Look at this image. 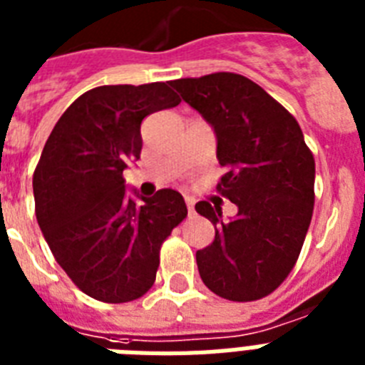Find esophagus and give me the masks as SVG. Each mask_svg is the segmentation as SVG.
I'll list each match as a JSON object with an SVG mask.
<instances>
[{"instance_id":"34e87169","label":"esophagus","mask_w":365,"mask_h":365,"mask_svg":"<svg viewBox=\"0 0 365 365\" xmlns=\"http://www.w3.org/2000/svg\"><path fill=\"white\" fill-rule=\"evenodd\" d=\"M185 204H187L189 213H192V207H195V200H192L191 197H185Z\"/></svg>"}]
</instances>
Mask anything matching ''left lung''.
Instances as JSON below:
<instances>
[{"label": "left lung", "mask_w": 365, "mask_h": 365, "mask_svg": "<svg viewBox=\"0 0 365 365\" xmlns=\"http://www.w3.org/2000/svg\"><path fill=\"white\" fill-rule=\"evenodd\" d=\"M174 88L215 130L225 174L217 192L237 215L198 202L195 210L215 226V240L197 250L202 282L234 302L271 295L295 267L314 213L315 161L295 116L234 72L173 81Z\"/></svg>", "instance_id": "8db88e82"}]
</instances>
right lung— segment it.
Listing matches in <instances>:
<instances>
[{"mask_svg":"<svg viewBox=\"0 0 365 365\" xmlns=\"http://www.w3.org/2000/svg\"><path fill=\"white\" fill-rule=\"evenodd\" d=\"M180 102L167 83L102 85L81 94L46 140L33 173L36 220L57 263L96 301L145 295L161 245L187 217L173 189L137 206L122 176L140 158V122Z\"/></svg>","mask_w":365,"mask_h":365,"instance_id":"1","label":"right lung"}]
</instances>
